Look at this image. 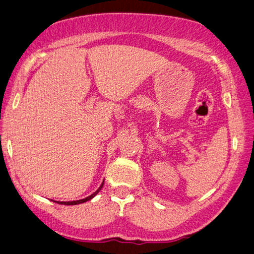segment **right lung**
<instances>
[{
    "label": "right lung",
    "mask_w": 254,
    "mask_h": 254,
    "mask_svg": "<svg viewBox=\"0 0 254 254\" xmlns=\"http://www.w3.org/2000/svg\"><path fill=\"white\" fill-rule=\"evenodd\" d=\"M102 186H103V183H102L101 186L99 187V190H96V192H94V193L92 194V195L87 196V198H84V199L76 200V201H55V202H58V203H61V205H77V203H82V202H86V201H88V200H90V199H92V198H94V196H95L96 194L99 193V190L102 189Z\"/></svg>",
    "instance_id": "obj_1"
}]
</instances>
